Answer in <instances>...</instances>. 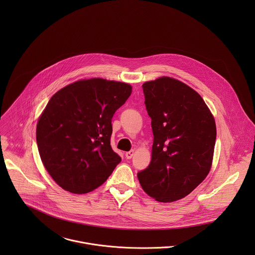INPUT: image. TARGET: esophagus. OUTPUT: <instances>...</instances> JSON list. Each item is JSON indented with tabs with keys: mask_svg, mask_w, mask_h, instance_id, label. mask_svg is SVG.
<instances>
[{
	"mask_svg": "<svg viewBox=\"0 0 255 255\" xmlns=\"http://www.w3.org/2000/svg\"><path fill=\"white\" fill-rule=\"evenodd\" d=\"M133 154H134V150H130V151H128V152L126 153V158H127V159H131L132 156H133Z\"/></svg>",
	"mask_w": 255,
	"mask_h": 255,
	"instance_id": "esophagus-1",
	"label": "esophagus"
}]
</instances>
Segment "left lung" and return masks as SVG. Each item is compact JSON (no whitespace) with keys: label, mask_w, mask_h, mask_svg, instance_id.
I'll return each instance as SVG.
<instances>
[{"label":"left lung","mask_w":255,"mask_h":255,"mask_svg":"<svg viewBox=\"0 0 255 255\" xmlns=\"http://www.w3.org/2000/svg\"><path fill=\"white\" fill-rule=\"evenodd\" d=\"M142 88L154 140L151 162L137 178L157 201H176L189 194L210 171L215 120L201 96L177 79L163 76Z\"/></svg>","instance_id":"1"}]
</instances>
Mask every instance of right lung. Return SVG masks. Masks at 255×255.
Returning <instances> with one entry per match:
<instances>
[{"instance_id": "1", "label": "right lung", "mask_w": 255, "mask_h": 255, "mask_svg": "<svg viewBox=\"0 0 255 255\" xmlns=\"http://www.w3.org/2000/svg\"><path fill=\"white\" fill-rule=\"evenodd\" d=\"M130 94L128 83L91 78L52 96L37 123L36 141L44 167L62 188L92 191L122 161L111 147L112 118Z\"/></svg>"}]
</instances>
